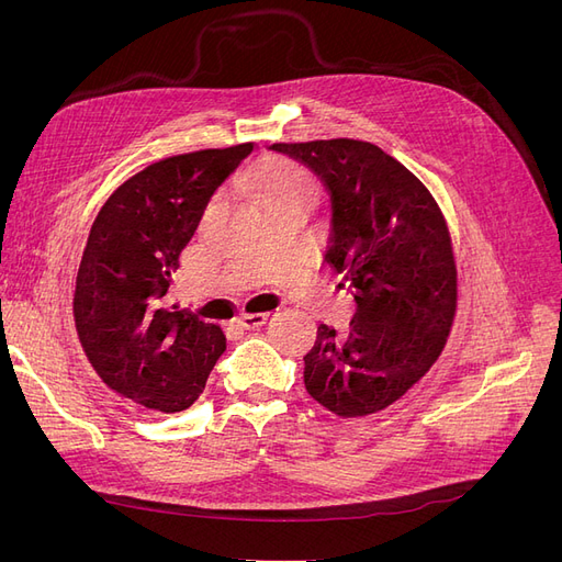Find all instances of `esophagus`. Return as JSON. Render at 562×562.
<instances>
[{
	"instance_id": "1",
	"label": "esophagus",
	"mask_w": 562,
	"mask_h": 562,
	"mask_svg": "<svg viewBox=\"0 0 562 562\" xmlns=\"http://www.w3.org/2000/svg\"><path fill=\"white\" fill-rule=\"evenodd\" d=\"M267 316H269L267 312H241L236 323H239L241 328H258L267 321Z\"/></svg>"
}]
</instances>
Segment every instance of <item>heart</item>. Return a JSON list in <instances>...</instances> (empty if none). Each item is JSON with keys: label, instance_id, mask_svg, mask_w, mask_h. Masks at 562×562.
<instances>
[{"label": "heart", "instance_id": "b5f03b06", "mask_svg": "<svg viewBox=\"0 0 562 562\" xmlns=\"http://www.w3.org/2000/svg\"><path fill=\"white\" fill-rule=\"evenodd\" d=\"M246 182L262 206L277 201L307 203L314 194V180L307 168L288 159L252 166L246 176Z\"/></svg>", "mask_w": 562, "mask_h": 562}]
</instances>
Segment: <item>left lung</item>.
Wrapping results in <instances>:
<instances>
[{"instance_id":"8db88e82","label":"left lung","mask_w":562,"mask_h":562,"mask_svg":"<svg viewBox=\"0 0 562 562\" xmlns=\"http://www.w3.org/2000/svg\"><path fill=\"white\" fill-rule=\"evenodd\" d=\"M330 194L326 260L356 314L347 330L318 326L304 356V386L337 417L396 403L438 361L457 310L448 223L417 176L372 143L333 138L274 143Z\"/></svg>"}]
</instances>
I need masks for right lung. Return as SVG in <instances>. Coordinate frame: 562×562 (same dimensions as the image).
<instances>
[{
	"label": "right lung",
	"mask_w": 562,
	"mask_h": 562,
	"mask_svg": "<svg viewBox=\"0 0 562 562\" xmlns=\"http://www.w3.org/2000/svg\"><path fill=\"white\" fill-rule=\"evenodd\" d=\"M252 151L255 143H244L149 164L93 220L72 312L83 353L119 396L159 413L187 411L227 349L223 328L171 312L164 297L211 196Z\"/></svg>",
	"instance_id": "1"
}]
</instances>
